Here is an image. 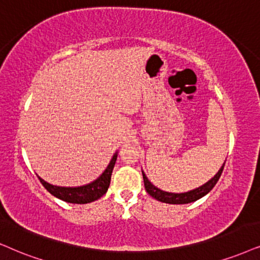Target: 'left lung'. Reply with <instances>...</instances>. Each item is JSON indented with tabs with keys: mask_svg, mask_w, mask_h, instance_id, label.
I'll list each match as a JSON object with an SVG mask.
<instances>
[{
	"mask_svg": "<svg viewBox=\"0 0 260 260\" xmlns=\"http://www.w3.org/2000/svg\"><path fill=\"white\" fill-rule=\"evenodd\" d=\"M224 164H225V162L222 164V167L219 168L217 174H216L212 179H210L208 182L204 183V185H202V186H199L198 188H194L192 190H188V192H183V193L166 192V190L157 188V187L154 186L149 179H147V176L145 175V173H144L143 170H141V174H143L144 185H145L146 192L149 193L152 198L157 199L158 202L167 203V204H188V203H193V202H196V200L203 198L204 196L208 194L210 190L215 187V185L218 181V179L221 177L223 168H224Z\"/></svg>",
	"mask_w": 260,
	"mask_h": 260,
	"instance_id": "left-lung-1",
	"label": "left lung"
}]
</instances>
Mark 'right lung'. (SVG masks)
Segmentation results:
<instances>
[{
    "label": "right lung",
    "instance_id": "obj_1",
    "mask_svg": "<svg viewBox=\"0 0 260 260\" xmlns=\"http://www.w3.org/2000/svg\"><path fill=\"white\" fill-rule=\"evenodd\" d=\"M117 153H119V151H116V152L113 154V157H111L110 162L108 164L106 170H104L96 180H93V181L90 183H86V185L78 187H62L51 185V183L43 180L41 176H38V179L41 180L42 185L44 186L52 196L63 200V202L72 204H87L94 202V200L100 199L102 196L106 194L108 188H109L111 173H113L115 162H116L117 159Z\"/></svg>",
    "mask_w": 260,
    "mask_h": 260
}]
</instances>
